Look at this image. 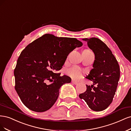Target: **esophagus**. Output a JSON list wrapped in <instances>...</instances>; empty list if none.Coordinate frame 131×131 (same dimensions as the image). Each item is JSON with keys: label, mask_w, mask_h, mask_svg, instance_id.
Wrapping results in <instances>:
<instances>
[{"label": "esophagus", "mask_w": 131, "mask_h": 131, "mask_svg": "<svg viewBox=\"0 0 131 131\" xmlns=\"http://www.w3.org/2000/svg\"><path fill=\"white\" fill-rule=\"evenodd\" d=\"M72 83L73 84H74V85H77V84H78V82H77L76 81H73V80H72Z\"/></svg>", "instance_id": "34e87169"}]
</instances>
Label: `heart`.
<instances>
[{"mask_svg": "<svg viewBox=\"0 0 131 131\" xmlns=\"http://www.w3.org/2000/svg\"><path fill=\"white\" fill-rule=\"evenodd\" d=\"M86 50L91 52L89 49H86ZM67 73L71 78L75 80L79 79L82 76V70L77 66H73L69 69L67 70Z\"/></svg>", "mask_w": 131, "mask_h": 131, "instance_id": "obj_1", "label": "heart"}]
</instances>
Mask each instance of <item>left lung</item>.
<instances>
[{
    "instance_id": "obj_1",
    "label": "left lung",
    "mask_w": 131,
    "mask_h": 131,
    "mask_svg": "<svg viewBox=\"0 0 131 131\" xmlns=\"http://www.w3.org/2000/svg\"><path fill=\"white\" fill-rule=\"evenodd\" d=\"M82 40L94 53L95 60L93 69L86 77L93 85H86V90L79 97L92 111H102L111 104L115 94L120 74L119 65L111 49L98 38Z\"/></svg>"
}]
</instances>
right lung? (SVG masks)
<instances>
[{"label": "right lung", "mask_w": 131, "mask_h": 131, "mask_svg": "<svg viewBox=\"0 0 131 131\" xmlns=\"http://www.w3.org/2000/svg\"><path fill=\"white\" fill-rule=\"evenodd\" d=\"M75 38L46 34L28 45L21 52L14 71L15 90L23 103L30 110L43 112L57 100L60 87L71 82L58 73L70 52L82 46ZM52 83L47 85L45 82Z\"/></svg>", "instance_id": "1"}]
</instances>
